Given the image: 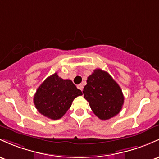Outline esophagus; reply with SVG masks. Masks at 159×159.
<instances>
[{"label":"esophagus","mask_w":159,"mask_h":159,"mask_svg":"<svg viewBox=\"0 0 159 159\" xmlns=\"http://www.w3.org/2000/svg\"><path fill=\"white\" fill-rule=\"evenodd\" d=\"M78 88L79 89V90H81V91H82V90H83V88H84L83 85L81 84H78Z\"/></svg>","instance_id":"1"}]
</instances>
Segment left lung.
<instances>
[{
  "mask_svg": "<svg viewBox=\"0 0 159 159\" xmlns=\"http://www.w3.org/2000/svg\"><path fill=\"white\" fill-rule=\"evenodd\" d=\"M83 93L92 111L101 120L117 116L124 104L121 88L109 73L102 69H95L88 77Z\"/></svg>",
  "mask_w": 159,
  "mask_h": 159,
  "instance_id": "8db88e82",
  "label": "left lung"
}]
</instances>
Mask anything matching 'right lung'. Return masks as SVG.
I'll list each match as a JSON object with an SVG mask.
<instances>
[{
	"mask_svg": "<svg viewBox=\"0 0 159 159\" xmlns=\"http://www.w3.org/2000/svg\"><path fill=\"white\" fill-rule=\"evenodd\" d=\"M82 95L71 80H64L57 73L48 77L34 96L36 109L47 118L57 120L66 114L75 98Z\"/></svg>",
	"mask_w": 159,
	"mask_h": 159,
	"instance_id": "1",
	"label": "right lung"
}]
</instances>
